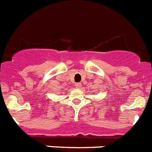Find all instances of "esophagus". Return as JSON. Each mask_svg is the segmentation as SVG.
<instances>
[{"instance_id": "1", "label": "esophagus", "mask_w": 152, "mask_h": 152, "mask_svg": "<svg viewBox=\"0 0 152 152\" xmlns=\"http://www.w3.org/2000/svg\"><path fill=\"white\" fill-rule=\"evenodd\" d=\"M81 86H82L81 83H76V84H75V87H76L77 88H81Z\"/></svg>"}]
</instances>
